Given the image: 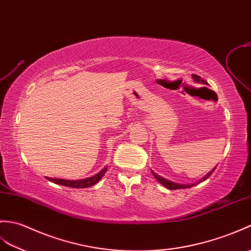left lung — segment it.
Segmentation results:
<instances>
[{"mask_svg": "<svg viewBox=\"0 0 251 251\" xmlns=\"http://www.w3.org/2000/svg\"><path fill=\"white\" fill-rule=\"evenodd\" d=\"M192 79H194V80L196 81V82H198V83H203V84H205V83H206V81H205V80H203V79L200 77V75H192ZM215 169H216V167H215L211 172L207 173L206 176L200 180V182H202V180H205L206 178H208L209 176H211V174L214 172ZM152 173H153V176H155V178H156L157 180H158V182H159L161 185H164L165 187H167V188H169V189H172V190H174V189L190 188L191 186L196 185V184H194V185H180V184H176V183L170 182V180H168V179H166V178H164V177H161V176H157V174H156V173H154L153 171H152Z\"/></svg>", "mask_w": 251, "mask_h": 251, "instance_id": "1", "label": "left lung"}]
</instances>
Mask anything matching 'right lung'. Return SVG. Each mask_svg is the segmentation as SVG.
<instances>
[{"mask_svg": "<svg viewBox=\"0 0 251 251\" xmlns=\"http://www.w3.org/2000/svg\"><path fill=\"white\" fill-rule=\"evenodd\" d=\"M108 170V168H103L102 170L95 174L94 176L92 177H87L84 179H78V180H68V179H62V178H51V177H46L50 182H53L55 184L63 185V186H67V187H72V188H87L91 187V186L95 185L97 182L100 180V178L104 176V173Z\"/></svg>", "mask_w": 251, "mask_h": 251, "instance_id": "1", "label": "right lung"}]
</instances>
